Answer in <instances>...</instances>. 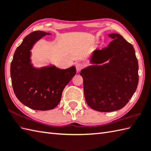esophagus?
Returning a JSON list of instances; mask_svg holds the SVG:
<instances>
[{"label":"esophagus","mask_w":151,"mask_h":151,"mask_svg":"<svg viewBox=\"0 0 151 151\" xmlns=\"http://www.w3.org/2000/svg\"><path fill=\"white\" fill-rule=\"evenodd\" d=\"M83 67H84V65H83L82 63H76V70L77 71H80Z\"/></svg>","instance_id":"obj_1"}]
</instances>
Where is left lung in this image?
Segmentation results:
<instances>
[{"instance_id":"left-lung-1","label":"left lung","mask_w":151,"mask_h":151,"mask_svg":"<svg viewBox=\"0 0 151 151\" xmlns=\"http://www.w3.org/2000/svg\"><path fill=\"white\" fill-rule=\"evenodd\" d=\"M112 40L107 47L94 51L91 62L102 63L82 69L86 101L92 109L101 112L123 108L138 84V62L133 46L121 35H108Z\"/></svg>"}]
</instances>
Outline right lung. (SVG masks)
Segmentation results:
<instances>
[{"mask_svg": "<svg viewBox=\"0 0 151 151\" xmlns=\"http://www.w3.org/2000/svg\"><path fill=\"white\" fill-rule=\"evenodd\" d=\"M35 31L24 38L15 51L11 63L12 84L21 103L35 110H49L60 102L65 86L76 74L75 67L60 69L55 66L34 68L30 63V50L37 40L45 35Z\"/></svg>", "mask_w": 151, "mask_h": 151, "instance_id": "1", "label": "right lung"}]
</instances>
